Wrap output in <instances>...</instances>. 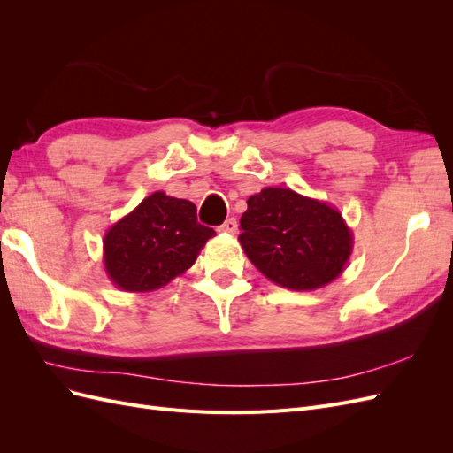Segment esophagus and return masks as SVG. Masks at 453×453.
<instances>
[{"label":"esophagus","mask_w":453,"mask_h":453,"mask_svg":"<svg viewBox=\"0 0 453 453\" xmlns=\"http://www.w3.org/2000/svg\"><path fill=\"white\" fill-rule=\"evenodd\" d=\"M219 232H225V234H236V230H238V223H236V219L234 217H228L226 221L217 228Z\"/></svg>","instance_id":"obj_1"}]
</instances>
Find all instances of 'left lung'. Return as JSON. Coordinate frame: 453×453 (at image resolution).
<instances>
[{
	"instance_id": "left-lung-1",
	"label": "left lung",
	"mask_w": 453,
	"mask_h": 453,
	"mask_svg": "<svg viewBox=\"0 0 453 453\" xmlns=\"http://www.w3.org/2000/svg\"><path fill=\"white\" fill-rule=\"evenodd\" d=\"M240 228L242 250L255 268L293 291L331 283L353 251V234L342 213L291 188L266 187L250 196Z\"/></svg>"
}]
</instances>
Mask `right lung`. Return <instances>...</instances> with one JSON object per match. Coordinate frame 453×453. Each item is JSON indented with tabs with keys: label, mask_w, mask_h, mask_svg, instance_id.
I'll return each instance as SVG.
<instances>
[{
	"label": "right lung",
	"mask_w": 453,
	"mask_h": 453,
	"mask_svg": "<svg viewBox=\"0 0 453 453\" xmlns=\"http://www.w3.org/2000/svg\"><path fill=\"white\" fill-rule=\"evenodd\" d=\"M215 230L198 223L196 205L153 193L104 236V266L119 289H160L195 265Z\"/></svg>",
	"instance_id": "obj_1"
}]
</instances>
